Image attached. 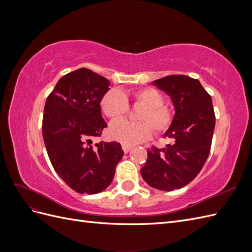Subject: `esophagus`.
Listing matches in <instances>:
<instances>
[{
	"label": "esophagus",
	"instance_id": "obj_1",
	"mask_svg": "<svg viewBox=\"0 0 252 252\" xmlns=\"http://www.w3.org/2000/svg\"><path fill=\"white\" fill-rule=\"evenodd\" d=\"M122 149H123L125 154H128V152L132 149V146H129V145H124L123 144V145H122Z\"/></svg>",
	"mask_w": 252,
	"mask_h": 252
}]
</instances>
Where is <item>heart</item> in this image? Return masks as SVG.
<instances>
[{
	"label": "heart",
	"instance_id": "heart-1",
	"mask_svg": "<svg viewBox=\"0 0 252 252\" xmlns=\"http://www.w3.org/2000/svg\"><path fill=\"white\" fill-rule=\"evenodd\" d=\"M131 100L134 105L144 107L136 117L140 122H113L108 128L110 139L124 145H134L149 139L154 129L157 134L168 131L173 122V113L168 106L164 105V96L158 89L147 87L135 90L131 94ZM101 108L106 117L118 120L128 113L129 104L121 91L110 89L102 97Z\"/></svg>",
	"mask_w": 252,
	"mask_h": 252
}]
</instances>
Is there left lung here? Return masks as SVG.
I'll use <instances>...</instances> for the list:
<instances>
[{
	"label": "left lung",
	"mask_w": 252,
	"mask_h": 252,
	"mask_svg": "<svg viewBox=\"0 0 252 252\" xmlns=\"http://www.w3.org/2000/svg\"><path fill=\"white\" fill-rule=\"evenodd\" d=\"M152 84L164 90L174 105L172 125L165 133L174 143L148 149L141 174L149 186L171 191L189 184L203 168L211 148L216 116L210 94L196 79L172 74Z\"/></svg>",
	"instance_id": "left-lung-1"
}]
</instances>
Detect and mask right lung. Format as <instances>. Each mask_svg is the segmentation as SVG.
Wrapping results in <instances>:
<instances>
[{
	"instance_id": "obj_1",
	"label": "right lung",
	"mask_w": 252,
	"mask_h": 252,
	"mask_svg": "<svg viewBox=\"0 0 252 252\" xmlns=\"http://www.w3.org/2000/svg\"><path fill=\"white\" fill-rule=\"evenodd\" d=\"M110 82L87 68L61 78L45 103L42 132L50 162L79 193L103 191L113 180L124 151L118 142L91 145L107 124L101 100Z\"/></svg>"
}]
</instances>
